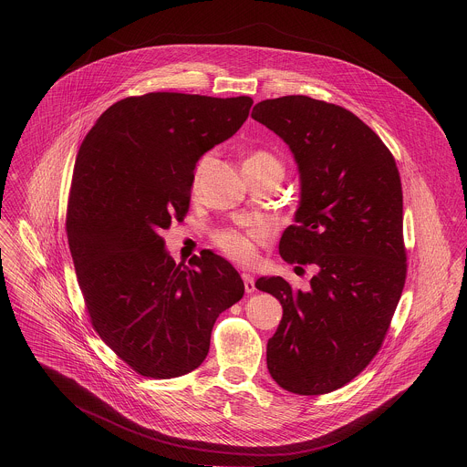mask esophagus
Masks as SVG:
<instances>
[{
  "instance_id": "34e87169",
  "label": "esophagus",
  "mask_w": 467,
  "mask_h": 467,
  "mask_svg": "<svg viewBox=\"0 0 467 467\" xmlns=\"http://www.w3.org/2000/svg\"><path fill=\"white\" fill-rule=\"evenodd\" d=\"M243 282H244V291L246 293L255 291V282H254V276L250 273H243Z\"/></svg>"
}]
</instances>
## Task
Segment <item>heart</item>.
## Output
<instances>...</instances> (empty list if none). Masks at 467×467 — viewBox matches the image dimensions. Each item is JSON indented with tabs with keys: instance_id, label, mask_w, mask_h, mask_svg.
I'll return each instance as SVG.
<instances>
[{
	"instance_id": "obj_1",
	"label": "heart",
	"mask_w": 467,
	"mask_h": 467,
	"mask_svg": "<svg viewBox=\"0 0 467 467\" xmlns=\"http://www.w3.org/2000/svg\"><path fill=\"white\" fill-rule=\"evenodd\" d=\"M212 156L204 154L200 161L194 167V174H192V189H198L201 178L210 163ZM257 161H276L271 154L267 152H255L252 154L244 165L250 163H257ZM278 163V161H276ZM266 237V228L259 226V224H250L243 230L237 228H228V230H221L213 235V243L217 244V248H221L228 257L239 261V263H250L255 257L257 252V244L263 243Z\"/></svg>"
}]
</instances>
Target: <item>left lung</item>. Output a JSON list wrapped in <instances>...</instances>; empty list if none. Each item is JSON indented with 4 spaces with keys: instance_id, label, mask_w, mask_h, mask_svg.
I'll list each match as a JSON object with an SVG mask.
<instances>
[{
    "instance_id": "obj_1",
    "label": "left lung",
    "mask_w": 467,
    "mask_h": 467,
    "mask_svg": "<svg viewBox=\"0 0 467 467\" xmlns=\"http://www.w3.org/2000/svg\"><path fill=\"white\" fill-rule=\"evenodd\" d=\"M298 167L295 224L280 237L287 263L313 265L307 291L282 276L255 287L282 304L267 370L287 392L320 396L354 379L378 354L406 278L396 160L354 113L306 95L255 104Z\"/></svg>"
}]
</instances>
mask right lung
I'll use <instances>...</instances> for the list:
<instances>
[{
    "instance_id": "right-lung-1",
    "label": "right lung",
    "mask_w": 467,
    "mask_h": 467,
    "mask_svg": "<svg viewBox=\"0 0 467 467\" xmlns=\"http://www.w3.org/2000/svg\"><path fill=\"white\" fill-rule=\"evenodd\" d=\"M250 97L147 93L108 108L86 134L73 169L67 244L91 324L145 378L198 368L217 317L244 282L202 250L176 265L161 232L183 219L201 156L239 131Z\"/></svg>"
}]
</instances>
